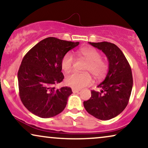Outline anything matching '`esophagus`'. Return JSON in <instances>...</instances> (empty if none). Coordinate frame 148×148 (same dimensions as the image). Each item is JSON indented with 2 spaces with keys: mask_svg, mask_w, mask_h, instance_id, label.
<instances>
[{
  "mask_svg": "<svg viewBox=\"0 0 148 148\" xmlns=\"http://www.w3.org/2000/svg\"><path fill=\"white\" fill-rule=\"evenodd\" d=\"M80 91V90H79V89H75V88H73L72 89V92L73 93H77Z\"/></svg>",
  "mask_w": 148,
  "mask_h": 148,
  "instance_id": "1",
  "label": "esophagus"
}]
</instances>
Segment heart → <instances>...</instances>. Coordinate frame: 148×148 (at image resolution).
I'll return each mask as SVG.
<instances>
[{
  "mask_svg": "<svg viewBox=\"0 0 148 148\" xmlns=\"http://www.w3.org/2000/svg\"><path fill=\"white\" fill-rule=\"evenodd\" d=\"M76 53L87 62L84 69V71L86 73H72L68 75L65 79L67 86L75 89H81L92 84V77L90 73L97 79H101L106 75L108 64L101 58V54L98 50L92 48H85L79 50ZM73 64L74 58L72 54L69 52L64 54L61 60L62 70L66 73L70 71Z\"/></svg>",
  "mask_w": 148,
  "mask_h": 148,
  "instance_id": "1",
  "label": "heart"
}]
</instances>
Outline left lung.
<instances>
[{
    "label": "left lung",
    "mask_w": 148,
    "mask_h": 148,
    "mask_svg": "<svg viewBox=\"0 0 148 148\" xmlns=\"http://www.w3.org/2000/svg\"><path fill=\"white\" fill-rule=\"evenodd\" d=\"M101 50L108 58V72L98 86L100 92L92 90V96L84 101L89 114L100 120H110L124 110L128 104L133 88L131 69L124 54L114 44L108 42H89Z\"/></svg>",
    "instance_id": "obj_1"
}]
</instances>
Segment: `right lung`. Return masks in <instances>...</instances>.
Returning <instances> with one entry per match:
<instances>
[{"instance_id": "1", "label": "right lung", "mask_w": 148, "mask_h": 148, "mask_svg": "<svg viewBox=\"0 0 148 148\" xmlns=\"http://www.w3.org/2000/svg\"><path fill=\"white\" fill-rule=\"evenodd\" d=\"M79 44L49 37L24 56L18 71V86L20 99L29 112L41 118H50L64 110L73 93L71 88L56 90L54 86L64 79L62 57Z\"/></svg>"}]
</instances>
